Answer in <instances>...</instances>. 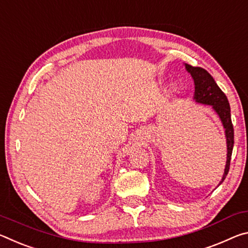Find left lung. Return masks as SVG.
I'll use <instances>...</instances> for the list:
<instances>
[{
  "mask_svg": "<svg viewBox=\"0 0 248 248\" xmlns=\"http://www.w3.org/2000/svg\"><path fill=\"white\" fill-rule=\"evenodd\" d=\"M186 68L190 75L192 76L194 80V99L198 103L212 105L223 123V126L225 128V136L227 143V159L226 166L224 169V174H223L220 185L227 176L230 170L231 165V157H232L233 146H234V128L231 120V108L229 100L224 94L216 81L212 78L205 69L201 67H193L191 64H186Z\"/></svg>",
  "mask_w": 248,
  "mask_h": 248,
  "instance_id": "left-lung-1",
  "label": "left lung"
}]
</instances>
